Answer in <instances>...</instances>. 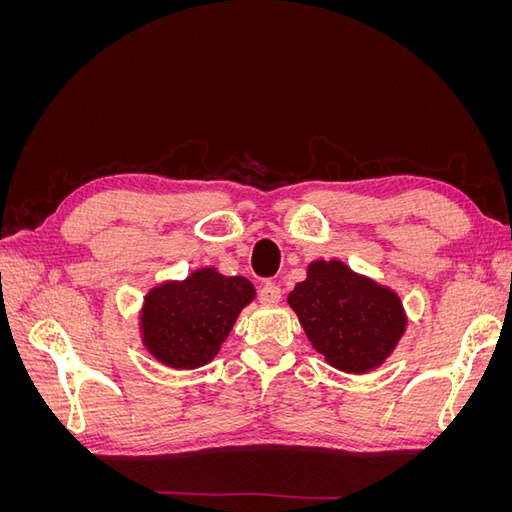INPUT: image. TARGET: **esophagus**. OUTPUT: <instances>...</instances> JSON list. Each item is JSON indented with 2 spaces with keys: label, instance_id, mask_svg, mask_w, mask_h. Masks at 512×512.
<instances>
[{
  "label": "esophagus",
  "instance_id": "esophagus-1",
  "mask_svg": "<svg viewBox=\"0 0 512 512\" xmlns=\"http://www.w3.org/2000/svg\"><path fill=\"white\" fill-rule=\"evenodd\" d=\"M258 299H260L262 305H277V303H280V299H282V290H280V286L267 282L265 286L260 288Z\"/></svg>",
  "mask_w": 512,
  "mask_h": 512
}]
</instances>
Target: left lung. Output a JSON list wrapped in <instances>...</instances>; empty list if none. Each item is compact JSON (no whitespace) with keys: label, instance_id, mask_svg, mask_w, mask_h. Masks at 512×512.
<instances>
[{"label":"left lung","instance_id":"1","mask_svg":"<svg viewBox=\"0 0 512 512\" xmlns=\"http://www.w3.org/2000/svg\"><path fill=\"white\" fill-rule=\"evenodd\" d=\"M314 350L346 374L380 367L406 333L399 294L342 260L309 262L307 277L288 294Z\"/></svg>","mask_w":512,"mask_h":512}]
</instances>
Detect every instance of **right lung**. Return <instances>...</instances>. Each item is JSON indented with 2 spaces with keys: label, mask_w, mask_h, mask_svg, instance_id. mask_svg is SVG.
<instances>
[{
  "label": "right lung",
  "mask_w": 512,
  "mask_h": 512,
  "mask_svg": "<svg viewBox=\"0 0 512 512\" xmlns=\"http://www.w3.org/2000/svg\"><path fill=\"white\" fill-rule=\"evenodd\" d=\"M256 290L243 275L226 277L215 267L168 280L145 294L141 342L158 363L196 369L211 363Z\"/></svg>",
  "instance_id": "add662e5"
}]
</instances>
